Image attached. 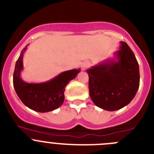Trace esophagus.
<instances>
[{
	"instance_id": "obj_1",
	"label": "esophagus",
	"mask_w": 154,
	"mask_h": 154,
	"mask_svg": "<svg viewBox=\"0 0 154 154\" xmlns=\"http://www.w3.org/2000/svg\"><path fill=\"white\" fill-rule=\"evenodd\" d=\"M89 66H90V63L88 62V61H85V62L82 63L81 68L83 71H85V70H87L89 68Z\"/></svg>"
}]
</instances>
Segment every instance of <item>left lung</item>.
Segmentation results:
<instances>
[{
    "instance_id": "1",
    "label": "left lung",
    "mask_w": 154,
    "mask_h": 154,
    "mask_svg": "<svg viewBox=\"0 0 154 154\" xmlns=\"http://www.w3.org/2000/svg\"><path fill=\"white\" fill-rule=\"evenodd\" d=\"M115 60H106L87 70L89 94L95 105L115 111L128 105L140 84L139 66L134 53L125 42H120Z\"/></svg>"
}]
</instances>
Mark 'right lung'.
<instances>
[{"label":"right lung","instance_id":"obj_1","mask_svg":"<svg viewBox=\"0 0 154 154\" xmlns=\"http://www.w3.org/2000/svg\"><path fill=\"white\" fill-rule=\"evenodd\" d=\"M27 46L16 62L14 87L21 101L32 110L46 112L59 108L64 101L65 88L80 72V69L63 72L55 78L42 83H28L20 77L23 69V58Z\"/></svg>","mask_w":154,"mask_h":154}]
</instances>
